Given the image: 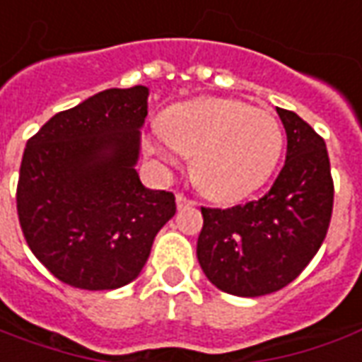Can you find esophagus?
Wrapping results in <instances>:
<instances>
[{
	"mask_svg": "<svg viewBox=\"0 0 362 362\" xmlns=\"http://www.w3.org/2000/svg\"><path fill=\"white\" fill-rule=\"evenodd\" d=\"M197 202L191 201V199H187L183 193H177V209H187V206H194Z\"/></svg>",
	"mask_w": 362,
	"mask_h": 362,
	"instance_id": "1",
	"label": "esophagus"
}]
</instances>
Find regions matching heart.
Masks as SVG:
<instances>
[{
    "instance_id": "heart-1",
    "label": "heart",
    "mask_w": 362,
    "mask_h": 362,
    "mask_svg": "<svg viewBox=\"0 0 362 362\" xmlns=\"http://www.w3.org/2000/svg\"><path fill=\"white\" fill-rule=\"evenodd\" d=\"M161 130L152 152L168 163H175L177 152L193 158L194 185L220 202L238 201L263 185L284 144L271 112L220 97L175 105L163 115Z\"/></svg>"
}]
</instances>
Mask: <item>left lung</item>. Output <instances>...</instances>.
<instances>
[{"instance_id": "obj_1", "label": "left lung", "mask_w": 362, "mask_h": 362, "mask_svg": "<svg viewBox=\"0 0 362 362\" xmlns=\"http://www.w3.org/2000/svg\"><path fill=\"white\" fill-rule=\"evenodd\" d=\"M276 112L286 130V161L269 193L232 209H201V269L234 296H263L292 283L317 253L332 220L324 138L296 112Z\"/></svg>"}]
</instances>
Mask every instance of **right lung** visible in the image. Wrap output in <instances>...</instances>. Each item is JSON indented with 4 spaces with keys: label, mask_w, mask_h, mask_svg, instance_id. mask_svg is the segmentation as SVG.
Instances as JSON below:
<instances>
[{
    "label": "right lung",
    "mask_w": 362,
    "mask_h": 362,
    "mask_svg": "<svg viewBox=\"0 0 362 362\" xmlns=\"http://www.w3.org/2000/svg\"><path fill=\"white\" fill-rule=\"evenodd\" d=\"M148 87L105 89L58 112L25 148L17 214L30 251L56 279L83 291L132 283L175 197L136 173Z\"/></svg>",
    "instance_id": "1"
}]
</instances>
